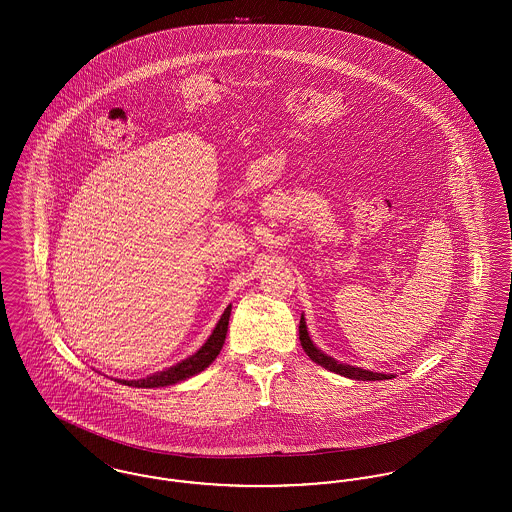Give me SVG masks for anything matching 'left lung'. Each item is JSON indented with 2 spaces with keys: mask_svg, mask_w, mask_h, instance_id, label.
Segmentation results:
<instances>
[{
  "mask_svg": "<svg viewBox=\"0 0 512 512\" xmlns=\"http://www.w3.org/2000/svg\"><path fill=\"white\" fill-rule=\"evenodd\" d=\"M299 340H301V345H303V349H305V353L309 355V359H311V361H315L317 365L324 366L326 370L336 372V374L345 376V378H351V380H363V382L391 380V378H395L393 374L372 372V370H366V368H361V366H351L345 365V363H338L334 357H330V355H326L324 351H320L317 345L313 343V340H311L309 332H307V322H305V317H303V315H301V320H299Z\"/></svg>",
  "mask_w": 512,
  "mask_h": 512,
  "instance_id": "1",
  "label": "left lung"
}]
</instances>
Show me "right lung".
<instances>
[{"mask_svg": "<svg viewBox=\"0 0 512 512\" xmlns=\"http://www.w3.org/2000/svg\"><path fill=\"white\" fill-rule=\"evenodd\" d=\"M230 311H232V305H228L224 309V313H222V317L217 322L215 330L211 332V336L188 359L176 363L171 368H165V370H159L155 374H149V376L140 378V380H121V378H117L115 382L124 384V386H132V388H165V386H172L176 382H182L186 378H192L195 374H199L201 370H205L207 366L217 359V355H219L220 349L224 345L226 332H228Z\"/></svg>", "mask_w": 512, "mask_h": 512, "instance_id": "1", "label": "right lung"}]
</instances>
